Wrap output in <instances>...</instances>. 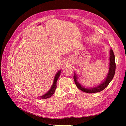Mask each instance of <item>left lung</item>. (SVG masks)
Listing matches in <instances>:
<instances>
[{"mask_svg": "<svg viewBox=\"0 0 126 126\" xmlns=\"http://www.w3.org/2000/svg\"><path fill=\"white\" fill-rule=\"evenodd\" d=\"M110 63H109V72L108 73V75L107 76V78L105 79V80L100 85H99L97 87L93 88H85V87H82L80 83L77 81V76L74 74V79L77 88L80 90L85 92L87 93H96L100 92V91L105 89L107 87L109 83L113 79L114 75L115 74V70H116V63H115V55L113 54V50L112 49H110Z\"/></svg>", "mask_w": 126, "mask_h": 126, "instance_id": "left-lung-1", "label": "left lung"}]
</instances>
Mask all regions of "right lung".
<instances>
[{
    "label": "right lung",
    "instance_id": "obj_1",
    "mask_svg": "<svg viewBox=\"0 0 126 126\" xmlns=\"http://www.w3.org/2000/svg\"><path fill=\"white\" fill-rule=\"evenodd\" d=\"M60 72L61 70L59 71L58 72H57V74L55 76V78L54 79V83H53V85L51 88V89L48 91V92L46 94H45L44 95L42 96H40V97L43 99H47L48 98H50L51 97L53 94H54L55 90L56 89V87H57V85H56V83H57V80H58L60 74Z\"/></svg>",
    "mask_w": 126,
    "mask_h": 126
}]
</instances>
